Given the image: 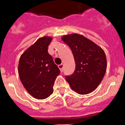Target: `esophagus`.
Returning a JSON list of instances; mask_svg holds the SVG:
<instances>
[{
    "label": "esophagus",
    "mask_w": 125,
    "mask_h": 125,
    "mask_svg": "<svg viewBox=\"0 0 125 125\" xmlns=\"http://www.w3.org/2000/svg\"><path fill=\"white\" fill-rule=\"evenodd\" d=\"M58 68L60 69L61 72H63V64L58 65Z\"/></svg>",
    "instance_id": "1"
}]
</instances>
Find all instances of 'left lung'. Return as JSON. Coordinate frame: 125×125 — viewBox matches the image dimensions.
<instances>
[{
	"label": "left lung",
	"instance_id": "obj_1",
	"mask_svg": "<svg viewBox=\"0 0 125 125\" xmlns=\"http://www.w3.org/2000/svg\"><path fill=\"white\" fill-rule=\"evenodd\" d=\"M62 40L67 43L74 56L76 69L65 79L70 87L80 94L94 91L103 80L106 70L105 52L100 47L83 35H64Z\"/></svg>",
	"mask_w": 125,
	"mask_h": 125
}]
</instances>
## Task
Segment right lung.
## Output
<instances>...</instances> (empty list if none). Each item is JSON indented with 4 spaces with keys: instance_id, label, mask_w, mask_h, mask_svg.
Segmentation results:
<instances>
[{
    "instance_id": "1",
    "label": "right lung",
    "mask_w": 125,
    "mask_h": 125,
    "mask_svg": "<svg viewBox=\"0 0 125 125\" xmlns=\"http://www.w3.org/2000/svg\"><path fill=\"white\" fill-rule=\"evenodd\" d=\"M50 36L38 38L20 58L19 75L26 91L38 99L48 98L60 71L48 52Z\"/></svg>"
}]
</instances>
